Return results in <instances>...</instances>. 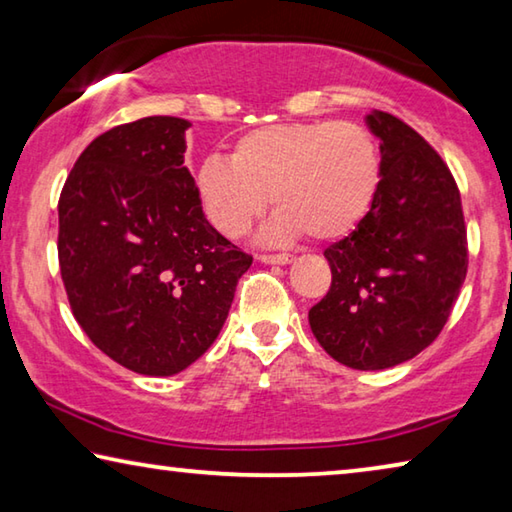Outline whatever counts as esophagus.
<instances>
[{
    "mask_svg": "<svg viewBox=\"0 0 512 512\" xmlns=\"http://www.w3.org/2000/svg\"><path fill=\"white\" fill-rule=\"evenodd\" d=\"M262 264H291L293 255L287 253H277V255H259L257 257Z\"/></svg>",
    "mask_w": 512,
    "mask_h": 512,
    "instance_id": "esophagus-1",
    "label": "esophagus"
}]
</instances>
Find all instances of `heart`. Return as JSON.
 Instances as JSON below:
<instances>
[{
  "label": "heart",
  "instance_id": "heart-1",
  "mask_svg": "<svg viewBox=\"0 0 512 512\" xmlns=\"http://www.w3.org/2000/svg\"><path fill=\"white\" fill-rule=\"evenodd\" d=\"M379 173V149L366 126L289 121L241 135L230 160L207 158L196 192L207 219L230 239L246 235L268 194L277 212L264 239L289 241L302 232L336 239L368 214Z\"/></svg>",
  "mask_w": 512,
  "mask_h": 512
}]
</instances>
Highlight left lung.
<instances>
[{
	"mask_svg": "<svg viewBox=\"0 0 512 512\" xmlns=\"http://www.w3.org/2000/svg\"><path fill=\"white\" fill-rule=\"evenodd\" d=\"M366 126L381 151L377 194L357 228L325 250L332 287L309 309V325L343 366L384 370L445 327L465 282L467 239L443 158L388 112H368Z\"/></svg>",
	"mask_w": 512,
	"mask_h": 512,
	"instance_id": "left-lung-1",
	"label": "left lung"
}]
</instances>
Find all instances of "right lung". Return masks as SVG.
Listing matches in <instances>:
<instances>
[{
  "label": "right lung",
  "mask_w": 512,
  "mask_h": 512,
  "mask_svg": "<svg viewBox=\"0 0 512 512\" xmlns=\"http://www.w3.org/2000/svg\"><path fill=\"white\" fill-rule=\"evenodd\" d=\"M180 117L92 140L58 201V264L76 323L119 366L171 377L210 348L253 257L203 214Z\"/></svg>",
  "instance_id": "add662e5"
}]
</instances>
